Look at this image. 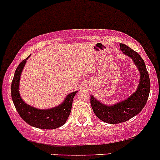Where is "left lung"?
I'll return each mask as SVG.
<instances>
[{"instance_id": "8db88e82", "label": "left lung", "mask_w": 160, "mask_h": 160, "mask_svg": "<svg viewBox=\"0 0 160 160\" xmlns=\"http://www.w3.org/2000/svg\"><path fill=\"white\" fill-rule=\"evenodd\" d=\"M120 49L123 54L129 56L136 66L139 71L140 80L138 88L131 96L113 105H106L93 95L90 96V104L94 114L101 121L109 124L125 122L137 115L146 105L150 91L149 72L142 58L126 45L121 43Z\"/></svg>"}]
</instances>
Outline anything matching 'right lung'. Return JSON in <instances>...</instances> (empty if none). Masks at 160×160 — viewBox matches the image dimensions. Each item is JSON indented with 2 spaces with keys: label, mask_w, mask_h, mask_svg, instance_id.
I'll return each instance as SVG.
<instances>
[{
  "label": "right lung",
  "mask_w": 160,
  "mask_h": 160,
  "mask_svg": "<svg viewBox=\"0 0 160 160\" xmlns=\"http://www.w3.org/2000/svg\"><path fill=\"white\" fill-rule=\"evenodd\" d=\"M29 56L20 62L14 72L11 83V98L14 107L21 118L31 126L41 129H55L59 128L66 123L70 116L72 100L78 91L67 94L62 104L52 108L38 109L26 104L20 96L19 82L24 67Z\"/></svg>",
  "instance_id": "right-lung-1"
}]
</instances>
